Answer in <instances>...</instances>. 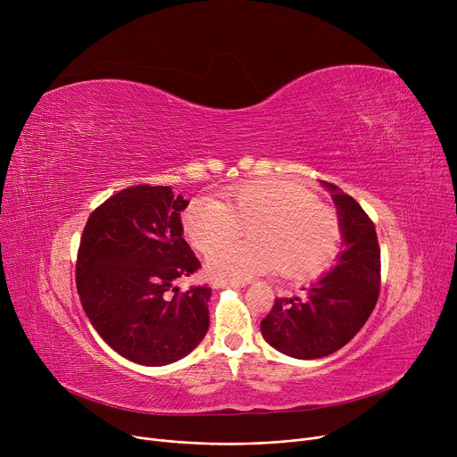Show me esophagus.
Masks as SVG:
<instances>
[{
  "label": "esophagus",
  "mask_w": 457,
  "mask_h": 457,
  "mask_svg": "<svg viewBox=\"0 0 457 457\" xmlns=\"http://www.w3.org/2000/svg\"><path fill=\"white\" fill-rule=\"evenodd\" d=\"M246 283L245 281H226V279H222V281H212V287L214 289H238V287H245Z\"/></svg>",
  "instance_id": "esophagus-1"
}]
</instances>
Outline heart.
<instances>
[{"mask_svg":"<svg viewBox=\"0 0 457 457\" xmlns=\"http://www.w3.org/2000/svg\"><path fill=\"white\" fill-rule=\"evenodd\" d=\"M243 227L248 244L227 245ZM188 243L212 253L207 270L216 279L248 281L281 270L305 279L326 270L341 248V220L333 207L320 204L302 183L272 178L231 187L224 204L211 196L195 198L183 212Z\"/></svg>","mask_w":457,"mask_h":457,"instance_id":"obj_1","label":"heart"}]
</instances>
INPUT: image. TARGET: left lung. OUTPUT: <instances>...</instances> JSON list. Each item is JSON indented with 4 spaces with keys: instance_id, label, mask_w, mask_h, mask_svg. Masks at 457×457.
Returning <instances> with one entry per match:
<instances>
[{
    "instance_id": "8db88e82",
    "label": "left lung",
    "mask_w": 457,
    "mask_h": 457,
    "mask_svg": "<svg viewBox=\"0 0 457 457\" xmlns=\"http://www.w3.org/2000/svg\"><path fill=\"white\" fill-rule=\"evenodd\" d=\"M337 207L343 252L328 274L293 298H278L261 322L265 341L296 359H319L348 345L379 295V246L372 220L352 196L322 181Z\"/></svg>"
}]
</instances>
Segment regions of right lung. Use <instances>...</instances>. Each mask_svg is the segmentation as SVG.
I'll return each mask as SVG.
<instances>
[{
	"instance_id": "1",
	"label": "right lung",
	"mask_w": 457,
	"mask_h": 457,
	"mask_svg": "<svg viewBox=\"0 0 457 457\" xmlns=\"http://www.w3.org/2000/svg\"><path fill=\"white\" fill-rule=\"evenodd\" d=\"M187 205L170 187H129L88 216L81 237L76 278L85 313L114 352L138 365L176 363L209 329V287H174L200 269L183 238Z\"/></svg>"
}]
</instances>
